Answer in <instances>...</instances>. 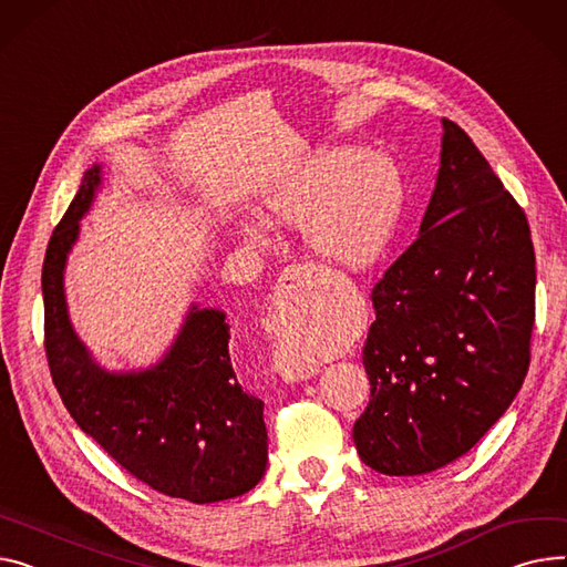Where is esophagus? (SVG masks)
Instances as JSON below:
<instances>
[{
	"mask_svg": "<svg viewBox=\"0 0 567 567\" xmlns=\"http://www.w3.org/2000/svg\"><path fill=\"white\" fill-rule=\"evenodd\" d=\"M317 276H319L317 269H310V267H291L282 274L280 287L276 291L278 315H274L269 323V332L274 337H285V326L289 317L306 315L308 308H312V300L317 293V280H319ZM276 369L282 375L285 383L310 381L319 371L315 364H296L289 358H280L276 362Z\"/></svg>",
	"mask_w": 567,
	"mask_h": 567,
	"instance_id": "1",
	"label": "esophagus"
}]
</instances>
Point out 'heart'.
Wrapping results in <instances>:
<instances>
[{
    "mask_svg": "<svg viewBox=\"0 0 567 567\" xmlns=\"http://www.w3.org/2000/svg\"><path fill=\"white\" fill-rule=\"evenodd\" d=\"M403 205L396 166L367 155L362 147L328 145L276 175L261 194L269 220L287 228L303 225L308 246L344 269H367L390 246ZM241 237L257 248L274 244L271 228L259 218L239 223ZM308 360L312 351L298 347Z\"/></svg>",
    "mask_w": 567,
    "mask_h": 567,
    "instance_id": "1",
    "label": "heart"
}]
</instances>
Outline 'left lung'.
<instances>
[{"instance_id":"left-lung-1","label":"left lung","mask_w":567,"mask_h":567,"mask_svg":"<svg viewBox=\"0 0 567 567\" xmlns=\"http://www.w3.org/2000/svg\"><path fill=\"white\" fill-rule=\"evenodd\" d=\"M353 426L364 465L417 476L493 429L529 369L536 255L529 223L472 138L442 118L440 171L420 237L371 293Z\"/></svg>"}]
</instances>
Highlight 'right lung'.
I'll return each instance as SVG.
<instances>
[{
    "label": "right lung",
    "instance_id": "1",
    "mask_svg": "<svg viewBox=\"0 0 567 567\" xmlns=\"http://www.w3.org/2000/svg\"><path fill=\"white\" fill-rule=\"evenodd\" d=\"M102 186L93 164L56 225L43 261L45 351L52 381L78 426L157 493L214 504L252 489L267 472L264 401L248 394L230 358V323L192 303L166 353L145 369L102 367L74 332L65 264L80 220Z\"/></svg>",
    "mask_w": 567,
    "mask_h": 567
}]
</instances>
